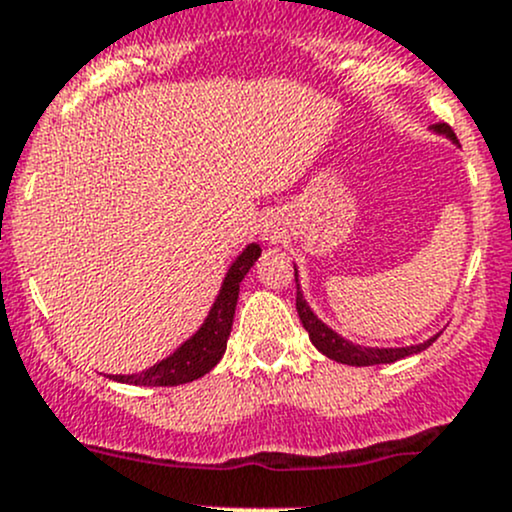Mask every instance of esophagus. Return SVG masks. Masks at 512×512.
I'll list each match as a JSON object with an SVG mask.
<instances>
[{
	"label": "esophagus",
	"instance_id": "1",
	"mask_svg": "<svg viewBox=\"0 0 512 512\" xmlns=\"http://www.w3.org/2000/svg\"><path fill=\"white\" fill-rule=\"evenodd\" d=\"M262 240L270 242V245H275V242L282 240V230L275 223L265 225V230H262Z\"/></svg>",
	"mask_w": 512,
	"mask_h": 512
}]
</instances>
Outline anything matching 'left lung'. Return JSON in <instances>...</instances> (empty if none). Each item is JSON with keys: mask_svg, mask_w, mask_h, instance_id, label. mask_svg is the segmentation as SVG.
I'll use <instances>...</instances> for the list:
<instances>
[{"mask_svg": "<svg viewBox=\"0 0 512 512\" xmlns=\"http://www.w3.org/2000/svg\"><path fill=\"white\" fill-rule=\"evenodd\" d=\"M431 131L438 133V136H446L448 141L458 143L456 133L451 131V126H448V123H436V126H431ZM294 282H297L299 322L304 324V329H307V334H309V339H312L314 347H317L324 356H329V359L339 361V364H347V366L394 364V361L404 359V356L423 352V349H428L433 342H436L438 334L436 337L426 339V342H421V344H411V347H361V344L349 342L347 337H342V334L334 332L332 327H327V324H324L322 319L314 314V309L309 307V302L304 299V294H302V287H299L297 267H294Z\"/></svg>", "mask_w": 512, "mask_h": 512, "instance_id": "obj_1", "label": "left lung"}]
</instances>
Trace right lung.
<instances>
[{"label": "right lung", "mask_w": 512, "mask_h": 512, "mask_svg": "<svg viewBox=\"0 0 512 512\" xmlns=\"http://www.w3.org/2000/svg\"><path fill=\"white\" fill-rule=\"evenodd\" d=\"M260 255V245H257V242H250V245L232 260L205 322L200 324L198 332H195L193 337L185 339L173 354L160 359L158 364L148 366V369L138 371V374H111L108 379L133 386H178L208 374V371L223 359L227 349V337H230L232 329V319H235L240 282L245 280V275L250 272V267L255 265Z\"/></svg>", "instance_id": "add662e5"}]
</instances>
